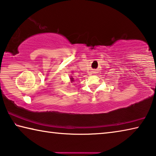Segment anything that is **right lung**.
<instances>
[{"label": "right lung", "instance_id": "obj_1", "mask_svg": "<svg viewBox=\"0 0 156 156\" xmlns=\"http://www.w3.org/2000/svg\"><path fill=\"white\" fill-rule=\"evenodd\" d=\"M71 80H72V81H73V78H71Z\"/></svg>", "mask_w": 156, "mask_h": 156}]
</instances>
